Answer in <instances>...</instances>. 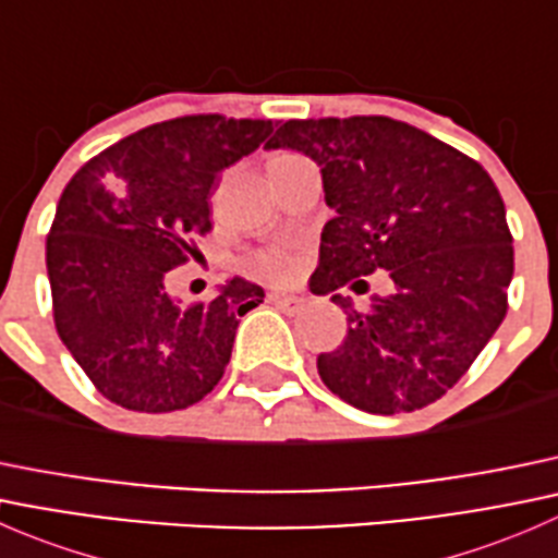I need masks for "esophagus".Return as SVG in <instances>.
Masks as SVG:
<instances>
[{
  "label": "esophagus",
  "mask_w": 558,
  "mask_h": 558,
  "mask_svg": "<svg viewBox=\"0 0 558 558\" xmlns=\"http://www.w3.org/2000/svg\"><path fill=\"white\" fill-rule=\"evenodd\" d=\"M269 302L289 315L305 311V300H302V296H294V294H286V291H269Z\"/></svg>",
  "instance_id": "obj_1"
}]
</instances>
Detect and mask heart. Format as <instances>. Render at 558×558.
<instances>
[{
    "instance_id": "b5f03b06",
    "label": "heart",
    "mask_w": 558,
    "mask_h": 558,
    "mask_svg": "<svg viewBox=\"0 0 558 558\" xmlns=\"http://www.w3.org/2000/svg\"><path fill=\"white\" fill-rule=\"evenodd\" d=\"M278 156H289V154H278ZM253 267H256L258 275H264V278L269 280H289L296 275V256L289 251V247H267V251L258 253Z\"/></svg>"
}]
</instances>
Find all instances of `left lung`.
<instances>
[{
    "label": "left lung",
    "instance_id": "obj_1",
    "mask_svg": "<svg viewBox=\"0 0 558 558\" xmlns=\"http://www.w3.org/2000/svg\"><path fill=\"white\" fill-rule=\"evenodd\" d=\"M267 148L320 167L335 218L320 232L313 294L386 269L388 296L348 313L342 345L318 356L331 393L393 415L437 402L459 384L508 313L513 234L505 202L475 159L386 116L286 121Z\"/></svg>",
    "mask_w": 558,
    "mask_h": 558
}]
</instances>
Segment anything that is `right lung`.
Instances as JSON below:
<instances>
[{"label": "right lung", "mask_w": 558, "mask_h": 558, "mask_svg": "<svg viewBox=\"0 0 558 558\" xmlns=\"http://www.w3.org/2000/svg\"><path fill=\"white\" fill-rule=\"evenodd\" d=\"M269 134L272 121L172 118L110 145L66 183L45 243L53 320L110 402L172 413L223 378L240 315L264 300L262 286L232 278L216 300L180 307L167 278L213 229L218 172Z\"/></svg>", "instance_id": "add662e5"}]
</instances>
